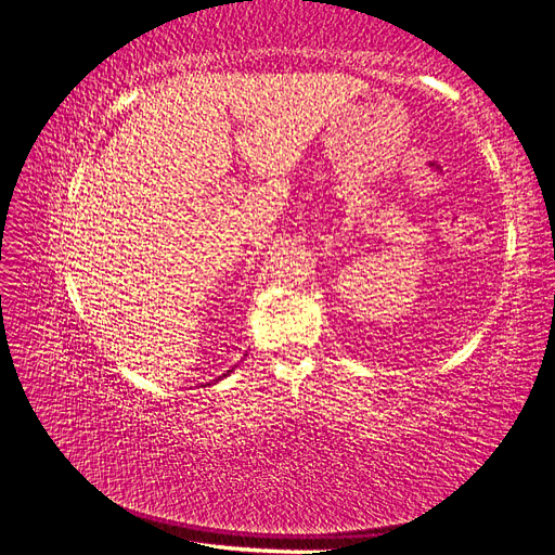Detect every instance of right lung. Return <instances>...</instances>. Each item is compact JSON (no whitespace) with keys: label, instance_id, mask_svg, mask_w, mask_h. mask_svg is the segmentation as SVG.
Wrapping results in <instances>:
<instances>
[{"label":"right lung","instance_id":"1","mask_svg":"<svg viewBox=\"0 0 555 555\" xmlns=\"http://www.w3.org/2000/svg\"><path fill=\"white\" fill-rule=\"evenodd\" d=\"M229 373H231V371H229ZM229 373H227V375H229Z\"/></svg>","mask_w":555,"mask_h":555}]
</instances>
